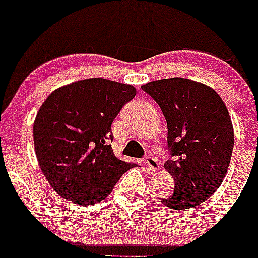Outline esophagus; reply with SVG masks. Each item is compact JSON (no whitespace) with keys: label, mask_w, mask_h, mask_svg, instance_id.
I'll use <instances>...</instances> for the list:
<instances>
[{"label":"esophagus","mask_w":258,"mask_h":258,"mask_svg":"<svg viewBox=\"0 0 258 258\" xmlns=\"http://www.w3.org/2000/svg\"><path fill=\"white\" fill-rule=\"evenodd\" d=\"M146 165L152 172H158V171H160L159 161L155 158H153V156H148V158H146Z\"/></svg>","instance_id":"esophagus-1"}]
</instances>
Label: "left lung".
Masks as SVG:
<instances>
[{"label":"left lung","mask_w":258,"mask_h":258,"mask_svg":"<svg viewBox=\"0 0 258 258\" xmlns=\"http://www.w3.org/2000/svg\"><path fill=\"white\" fill-rule=\"evenodd\" d=\"M167 122V143L174 160L165 162L172 176V195L161 199L171 210L200 205L220 188L234 147L232 119L214 88L184 78L148 82Z\"/></svg>","instance_id":"8db88e82"}]
</instances>
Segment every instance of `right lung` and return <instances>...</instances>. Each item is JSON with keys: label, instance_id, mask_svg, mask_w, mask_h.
<instances>
[{"label": "right lung", "instance_id": "obj_1", "mask_svg": "<svg viewBox=\"0 0 258 258\" xmlns=\"http://www.w3.org/2000/svg\"><path fill=\"white\" fill-rule=\"evenodd\" d=\"M131 85L93 78L53 91L34 122L38 165L64 199L94 205L111 193L135 164L117 159L109 141L111 123L136 96Z\"/></svg>", "mask_w": 258, "mask_h": 258}]
</instances>
